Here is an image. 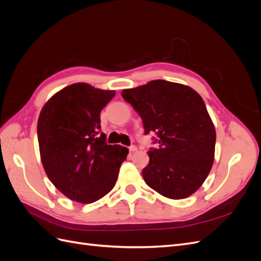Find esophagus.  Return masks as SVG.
Here are the masks:
<instances>
[{"instance_id":"obj_1","label":"esophagus","mask_w":261,"mask_h":261,"mask_svg":"<svg viewBox=\"0 0 261 261\" xmlns=\"http://www.w3.org/2000/svg\"><path fill=\"white\" fill-rule=\"evenodd\" d=\"M128 149H129V151H130V152H135V151H137V147H136L135 145H130Z\"/></svg>"}]
</instances>
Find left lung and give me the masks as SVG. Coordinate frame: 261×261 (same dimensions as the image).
Here are the masks:
<instances>
[{
  "instance_id": "1",
  "label": "left lung",
  "mask_w": 261,
  "mask_h": 261,
  "mask_svg": "<svg viewBox=\"0 0 261 261\" xmlns=\"http://www.w3.org/2000/svg\"><path fill=\"white\" fill-rule=\"evenodd\" d=\"M122 97L141 117L146 135L158 136L143 170L146 184L171 199L194 194L215 159L216 129L202 98L191 87L162 80L125 89Z\"/></svg>"
}]
</instances>
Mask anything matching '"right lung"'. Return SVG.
Wrapping results in <instances>:
<instances>
[{
	"instance_id": "right-lung-1",
	"label": "right lung",
	"mask_w": 261,
	"mask_h": 261,
	"mask_svg": "<svg viewBox=\"0 0 261 261\" xmlns=\"http://www.w3.org/2000/svg\"><path fill=\"white\" fill-rule=\"evenodd\" d=\"M115 96L78 83L46 102L38 120V141L44 171L69 199L91 203L114 187L128 149L108 145L100 133V112Z\"/></svg>"
}]
</instances>
